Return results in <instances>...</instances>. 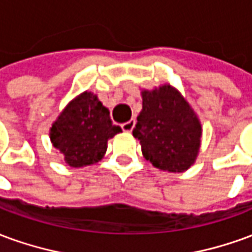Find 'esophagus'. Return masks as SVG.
I'll return each instance as SVG.
<instances>
[{"label":"esophagus","instance_id":"obj_1","mask_svg":"<svg viewBox=\"0 0 252 252\" xmlns=\"http://www.w3.org/2000/svg\"><path fill=\"white\" fill-rule=\"evenodd\" d=\"M121 128L124 132H132V129L135 128V120H129L126 123H123L121 124Z\"/></svg>","mask_w":252,"mask_h":252}]
</instances>
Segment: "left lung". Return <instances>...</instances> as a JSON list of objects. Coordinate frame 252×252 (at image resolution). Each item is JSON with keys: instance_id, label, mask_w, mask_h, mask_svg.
I'll use <instances>...</instances> for the list:
<instances>
[{"instance_id": "left-lung-1", "label": "left lung", "mask_w": 252, "mask_h": 252, "mask_svg": "<svg viewBox=\"0 0 252 252\" xmlns=\"http://www.w3.org/2000/svg\"><path fill=\"white\" fill-rule=\"evenodd\" d=\"M143 109L133 136L153 166L182 173L195 162L201 146V123L182 94L170 85L142 90Z\"/></svg>"}]
</instances>
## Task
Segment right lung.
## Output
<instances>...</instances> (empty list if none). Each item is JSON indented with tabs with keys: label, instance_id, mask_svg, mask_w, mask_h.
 <instances>
[{
	"label": "right lung",
	"instance_id": "add662e5",
	"mask_svg": "<svg viewBox=\"0 0 252 252\" xmlns=\"http://www.w3.org/2000/svg\"><path fill=\"white\" fill-rule=\"evenodd\" d=\"M121 132L113 126L109 109L92 92H83L70 101L50 129L54 147L71 167L97 163L106 153L108 140Z\"/></svg>",
	"mask_w": 252,
	"mask_h": 252
}]
</instances>
